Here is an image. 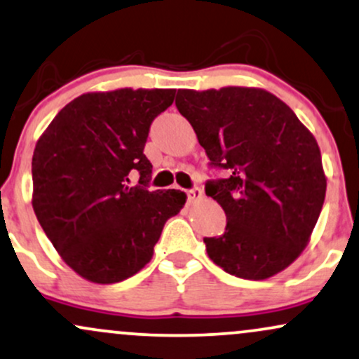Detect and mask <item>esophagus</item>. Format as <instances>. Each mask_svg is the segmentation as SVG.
Instances as JSON below:
<instances>
[{
    "label": "esophagus",
    "instance_id": "1",
    "mask_svg": "<svg viewBox=\"0 0 359 359\" xmlns=\"http://www.w3.org/2000/svg\"><path fill=\"white\" fill-rule=\"evenodd\" d=\"M187 198H188V203L193 205V203H196V201L203 200V193H201L200 188L187 189Z\"/></svg>",
    "mask_w": 359,
    "mask_h": 359
}]
</instances>
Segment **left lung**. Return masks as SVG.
<instances>
[{"instance_id":"8db88e82","label":"left lung","mask_w":359,"mask_h":359,"mask_svg":"<svg viewBox=\"0 0 359 359\" xmlns=\"http://www.w3.org/2000/svg\"><path fill=\"white\" fill-rule=\"evenodd\" d=\"M210 166L225 178L206 195L226 215L225 233L205 237L218 267L248 280L276 276L301 255L326 196L321 151L287 104L262 88L178 90Z\"/></svg>"}]
</instances>
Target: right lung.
I'll return each mask as SVG.
<instances>
[{
	"instance_id": "add662e5",
	"label": "right lung",
	"mask_w": 359,
	"mask_h": 359,
	"mask_svg": "<svg viewBox=\"0 0 359 359\" xmlns=\"http://www.w3.org/2000/svg\"><path fill=\"white\" fill-rule=\"evenodd\" d=\"M172 88L90 92L67 104L32 159L33 210L53 247L83 279L116 284L149 262L164 223L180 213V189L149 191L144 146ZM136 175L140 183L130 184Z\"/></svg>"
}]
</instances>
